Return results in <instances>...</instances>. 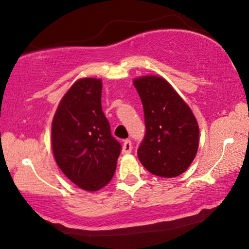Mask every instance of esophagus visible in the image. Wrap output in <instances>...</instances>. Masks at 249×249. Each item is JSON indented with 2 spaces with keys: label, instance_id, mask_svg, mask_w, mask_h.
<instances>
[{
  "label": "esophagus",
  "instance_id": "esophagus-1",
  "mask_svg": "<svg viewBox=\"0 0 249 249\" xmlns=\"http://www.w3.org/2000/svg\"><path fill=\"white\" fill-rule=\"evenodd\" d=\"M132 148H133L132 142L129 141V140H126V141L124 142V144H123V148H122V153H123V154H129V153L132 152Z\"/></svg>",
  "mask_w": 249,
  "mask_h": 249
}]
</instances>
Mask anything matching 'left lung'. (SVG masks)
Listing matches in <instances>:
<instances>
[{
	"mask_svg": "<svg viewBox=\"0 0 249 249\" xmlns=\"http://www.w3.org/2000/svg\"><path fill=\"white\" fill-rule=\"evenodd\" d=\"M144 108L145 136L137 156L149 173L176 177L194 160L199 128L192 109L167 81L159 76L134 80Z\"/></svg>",
	"mask_w": 249,
	"mask_h": 249,
	"instance_id": "8db88e82",
	"label": "left lung"
}]
</instances>
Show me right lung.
<instances>
[{"instance_id":"obj_1","label":"right lung","mask_w":249,"mask_h":249,"mask_svg":"<svg viewBox=\"0 0 249 249\" xmlns=\"http://www.w3.org/2000/svg\"><path fill=\"white\" fill-rule=\"evenodd\" d=\"M102 82L86 77L62 98L52 123L56 164L78 187L95 192L109 183L122 146L102 110Z\"/></svg>"}]
</instances>
